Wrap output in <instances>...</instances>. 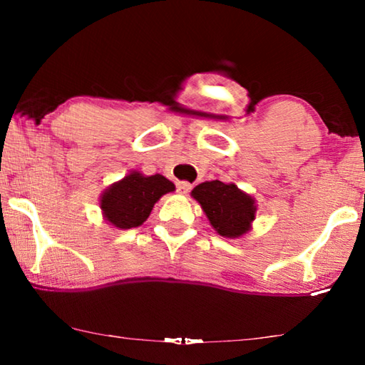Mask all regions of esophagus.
<instances>
[{
    "label": "esophagus",
    "mask_w": 365,
    "mask_h": 365,
    "mask_svg": "<svg viewBox=\"0 0 365 365\" xmlns=\"http://www.w3.org/2000/svg\"><path fill=\"white\" fill-rule=\"evenodd\" d=\"M191 190V183L190 182H185V180H182V182H177V191L178 193H188V191Z\"/></svg>",
    "instance_id": "34e87169"
}]
</instances>
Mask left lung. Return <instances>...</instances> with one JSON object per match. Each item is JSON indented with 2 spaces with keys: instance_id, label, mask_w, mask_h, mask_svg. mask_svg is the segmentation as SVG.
I'll list each match as a JSON object with an SVG mask.
<instances>
[{
  "instance_id": "1",
  "label": "left lung",
  "mask_w": 365,
  "mask_h": 365,
  "mask_svg": "<svg viewBox=\"0 0 365 365\" xmlns=\"http://www.w3.org/2000/svg\"><path fill=\"white\" fill-rule=\"evenodd\" d=\"M195 200L206 212L211 225L227 238L242 237L255 220V200L233 183L219 180L200 183L191 191Z\"/></svg>"
}]
</instances>
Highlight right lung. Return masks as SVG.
<instances>
[{
  "label": "right lung",
  "instance_id": "add662e5",
  "mask_svg": "<svg viewBox=\"0 0 365 365\" xmlns=\"http://www.w3.org/2000/svg\"><path fill=\"white\" fill-rule=\"evenodd\" d=\"M174 190L175 185L163 175L145 177L140 172H132L104 191L101 209L106 220L125 230L143 224L159 197Z\"/></svg>",
  "mask_w": 365,
  "mask_h": 365
}]
</instances>
